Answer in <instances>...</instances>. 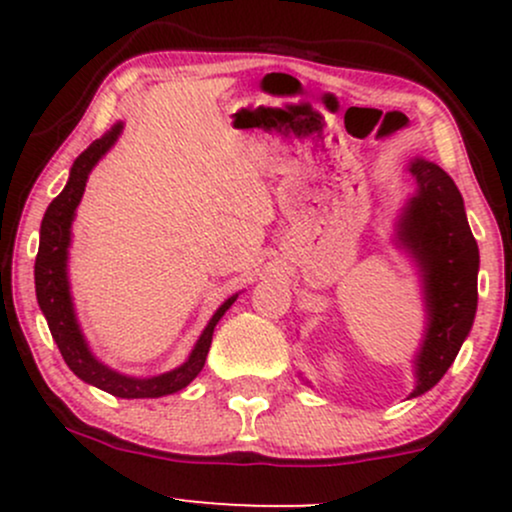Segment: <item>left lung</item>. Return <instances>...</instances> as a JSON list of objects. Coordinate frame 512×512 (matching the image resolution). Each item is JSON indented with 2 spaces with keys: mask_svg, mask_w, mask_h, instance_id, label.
<instances>
[{
  "mask_svg": "<svg viewBox=\"0 0 512 512\" xmlns=\"http://www.w3.org/2000/svg\"><path fill=\"white\" fill-rule=\"evenodd\" d=\"M407 170L416 190L397 219L395 243L416 264L426 310L424 337L411 361V399L438 385L472 330L479 248L469 231L464 199L450 175L421 156L411 158ZM303 383L310 385V380L303 378Z\"/></svg>",
  "mask_w": 512,
  "mask_h": 512,
  "instance_id": "1",
  "label": "left lung"
}]
</instances>
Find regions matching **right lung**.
Here are the masks:
<instances>
[{
	"label": "right lung",
	"mask_w": 512,
	"mask_h": 512,
	"mask_svg": "<svg viewBox=\"0 0 512 512\" xmlns=\"http://www.w3.org/2000/svg\"><path fill=\"white\" fill-rule=\"evenodd\" d=\"M122 127H125V122H115L101 139H96L86 151H81L72 170H69L67 185H64L60 195L52 199L48 211H45L43 223H40L38 257H35V296H38L40 310L48 320L52 339H55L64 363L76 378L122 399H154L180 392L182 387H187L197 378L199 370L204 368V361H207L216 325L226 315V310L236 303L238 293H233L231 298H226L216 308V313L211 315L207 327L192 346L190 356L185 358V363L168 370V373L151 375V378H134V375H125L120 370L105 366L93 354L74 310L72 286H69V245H72L76 207L84 197L88 175L96 168V163L113 149L117 139H120Z\"/></svg>",
	"instance_id": "right-lung-1"
}]
</instances>
